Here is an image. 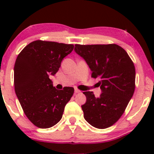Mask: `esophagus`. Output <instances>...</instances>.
Instances as JSON below:
<instances>
[{"label": "esophagus", "mask_w": 154, "mask_h": 154, "mask_svg": "<svg viewBox=\"0 0 154 154\" xmlns=\"http://www.w3.org/2000/svg\"><path fill=\"white\" fill-rule=\"evenodd\" d=\"M75 93H81V91H79V90L77 89V88H75Z\"/></svg>", "instance_id": "1"}]
</instances>
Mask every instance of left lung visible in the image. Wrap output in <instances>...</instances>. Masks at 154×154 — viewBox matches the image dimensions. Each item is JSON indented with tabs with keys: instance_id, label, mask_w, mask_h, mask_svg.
<instances>
[{
	"instance_id": "1",
	"label": "left lung",
	"mask_w": 154,
	"mask_h": 154,
	"mask_svg": "<svg viewBox=\"0 0 154 154\" xmlns=\"http://www.w3.org/2000/svg\"><path fill=\"white\" fill-rule=\"evenodd\" d=\"M75 51L85 61L102 93L86 91L84 118L98 129L111 127L123 114L135 91V69L128 53L116 44L78 45Z\"/></svg>"
}]
</instances>
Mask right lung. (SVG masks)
<instances>
[{
	"label": "right lung",
	"mask_w": 154,
	"mask_h": 154,
	"mask_svg": "<svg viewBox=\"0 0 154 154\" xmlns=\"http://www.w3.org/2000/svg\"><path fill=\"white\" fill-rule=\"evenodd\" d=\"M73 48L72 44L35 40L17 56L14 69L16 95L26 117L38 128H49L59 122L73 95V88L57 90L49 78Z\"/></svg>",
	"instance_id": "obj_1"
}]
</instances>
